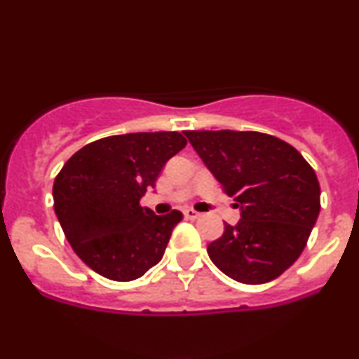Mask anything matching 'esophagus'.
<instances>
[{
  "label": "esophagus",
  "mask_w": 359,
  "mask_h": 359,
  "mask_svg": "<svg viewBox=\"0 0 359 359\" xmlns=\"http://www.w3.org/2000/svg\"><path fill=\"white\" fill-rule=\"evenodd\" d=\"M184 217H185V219H191V221H194V219H199L201 214L194 211V209H185V211H184Z\"/></svg>",
  "instance_id": "1"
}]
</instances>
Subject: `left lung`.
Returning a JSON list of instances; mask_svg holds the SVG:
<instances>
[{"label":"left lung","instance_id":"left-lung-1","mask_svg":"<svg viewBox=\"0 0 359 359\" xmlns=\"http://www.w3.org/2000/svg\"><path fill=\"white\" fill-rule=\"evenodd\" d=\"M204 165L241 211L208 246L209 258L236 282L280 277L306 248L320 211L317 175L283 140L258 131H185Z\"/></svg>","mask_w":359,"mask_h":359}]
</instances>
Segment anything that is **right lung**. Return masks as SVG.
<instances>
[{"instance_id":"add662e5","label":"right lung","mask_w":359,"mask_h":359,"mask_svg":"<svg viewBox=\"0 0 359 359\" xmlns=\"http://www.w3.org/2000/svg\"><path fill=\"white\" fill-rule=\"evenodd\" d=\"M185 145L177 131L114 135L89 143L65 162L53 182V209L89 269L130 282L162 259L182 212L156 216L140 199Z\"/></svg>"}]
</instances>
